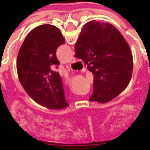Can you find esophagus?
<instances>
[{
	"label": "esophagus",
	"instance_id": "1",
	"mask_svg": "<svg viewBox=\"0 0 150 150\" xmlns=\"http://www.w3.org/2000/svg\"><path fill=\"white\" fill-rule=\"evenodd\" d=\"M75 62V58H73V57H71V59H69V62H70V63H73V62Z\"/></svg>",
	"mask_w": 150,
	"mask_h": 150
}]
</instances>
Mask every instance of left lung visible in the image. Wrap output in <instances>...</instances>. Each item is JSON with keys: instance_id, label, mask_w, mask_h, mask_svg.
Instances as JSON below:
<instances>
[{"instance_id": "left-lung-1", "label": "left lung", "mask_w": 150, "mask_h": 150, "mask_svg": "<svg viewBox=\"0 0 150 150\" xmlns=\"http://www.w3.org/2000/svg\"><path fill=\"white\" fill-rule=\"evenodd\" d=\"M64 42L56 26L42 25L30 32L18 52L17 71L21 86L36 103L50 109L68 106L62 79L54 71L60 64L56 50Z\"/></svg>"}]
</instances>
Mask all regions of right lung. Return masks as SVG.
Masks as SVG:
<instances>
[{
    "label": "right lung",
    "instance_id": "1",
    "mask_svg": "<svg viewBox=\"0 0 150 150\" xmlns=\"http://www.w3.org/2000/svg\"><path fill=\"white\" fill-rule=\"evenodd\" d=\"M75 56L94 75L90 101L107 103L129 85L133 60L128 43L117 29L93 20L84 25L75 46Z\"/></svg>",
    "mask_w": 150,
    "mask_h": 150
}]
</instances>
